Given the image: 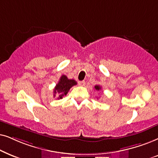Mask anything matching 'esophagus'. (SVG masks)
I'll return each instance as SVG.
<instances>
[{"label":"esophagus","mask_w":158,"mask_h":158,"mask_svg":"<svg viewBox=\"0 0 158 158\" xmlns=\"http://www.w3.org/2000/svg\"><path fill=\"white\" fill-rule=\"evenodd\" d=\"M78 84H79V85L81 86V87H84V86H85V81H79V82H78Z\"/></svg>","instance_id":"1"}]
</instances>
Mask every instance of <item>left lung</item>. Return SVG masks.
Returning <instances> with one entry per match:
<instances>
[{
    "instance_id": "1",
    "label": "left lung",
    "mask_w": 158,
    "mask_h": 158,
    "mask_svg": "<svg viewBox=\"0 0 158 158\" xmlns=\"http://www.w3.org/2000/svg\"><path fill=\"white\" fill-rule=\"evenodd\" d=\"M94 89H95L96 90H98V91H99V90L101 89V87L100 85H96V86H94Z\"/></svg>"
}]
</instances>
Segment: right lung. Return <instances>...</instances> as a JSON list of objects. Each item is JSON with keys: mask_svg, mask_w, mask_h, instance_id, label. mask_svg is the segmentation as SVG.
<instances>
[{"mask_svg": "<svg viewBox=\"0 0 158 158\" xmlns=\"http://www.w3.org/2000/svg\"><path fill=\"white\" fill-rule=\"evenodd\" d=\"M76 85H77V82L75 80L69 79L66 76L62 75L60 78L58 83L55 87L53 96L56 97L57 94L58 100L62 99L64 95H66L69 89Z\"/></svg>", "mask_w": 158, "mask_h": 158, "instance_id": "1", "label": "right lung"}]
</instances>
